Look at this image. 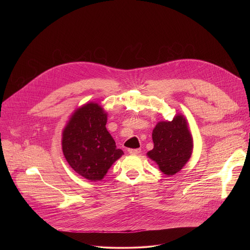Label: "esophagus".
<instances>
[{"instance_id":"obj_1","label":"esophagus","mask_w":250,"mask_h":250,"mask_svg":"<svg viewBox=\"0 0 250 250\" xmlns=\"http://www.w3.org/2000/svg\"><path fill=\"white\" fill-rule=\"evenodd\" d=\"M127 151L129 154H139L141 152V149L140 148H134V149L129 148Z\"/></svg>"}]
</instances>
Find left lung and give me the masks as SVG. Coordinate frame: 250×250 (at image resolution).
Returning a JSON list of instances; mask_svg holds the SVG:
<instances>
[{
	"instance_id": "1",
	"label": "left lung",
	"mask_w": 250,
	"mask_h": 250,
	"mask_svg": "<svg viewBox=\"0 0 250 250\" xmlns=\"http://www.w3.org/2000/svg\"><path fill=\"white\" fill-rule=\"evenodd\" d=\"M152 140L154 147L147 156L167 176L179 172L192 155L193 138L182 115L171 122H159L152 131Z\"/></svg>"
}]
</instances>
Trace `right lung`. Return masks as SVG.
I'll list each match as a JSON object with an SVG mask.
<instances>
[{
  "label": "right lung",
  "mask_w": 250,
  "mask_h": 250,
  "mask_svg": "<svg viewBox=\"0 0 250 250\" xmlns=\"http://www.w3.org/2000/svg\"><path fill=\"white\" fill-rule=\"evenodd\" d=\"M106 113L96 103L77 109L62 132V150L76 173L90 181L102 180L123 154L105 128Z\"/></svg>",
  "instance_id": "1"
}]
</instances>
